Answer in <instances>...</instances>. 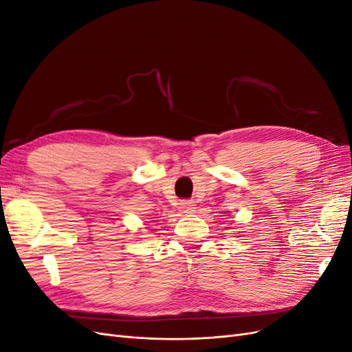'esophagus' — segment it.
I'll return each mask as SVG.
<instances>
[{"label":"esophagus","instance_id":"obj_1","mask_svg":"<svg viewBox=\"0 0 352 352\" xmlns=\"http://www.w3.org/2000/svg\"><path fill=\"white\" fill-rule=\"evenodd\" d=\"M180 208H182L185 212H192V211H195L194 201H190V199L182 201V202H180Z\"/></svg>","mask_w":352,"mask_h":352}]
</instances>
